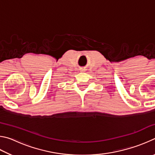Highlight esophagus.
<instances>
[{"label":"esophagus","mask_w":155,"mask_h":155,"mask_svg":"<svg viewBox=\"0 0 155 155\" xmlns=\"http://www.w3.org/2000/svg\"><path fill=\"white\" fill-rule=\"evenodd\" d=\"M84 70H84V69H83V70H81V72H84Z\"/></svg>","instance_id":"34e87169"}]
</instances>
